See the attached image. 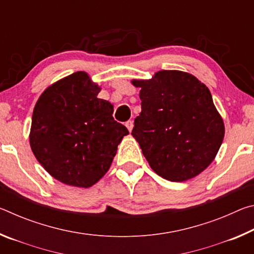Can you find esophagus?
Returning a JSON list of instances; mask_svg holds the SVG:
<instances>
[{"label": "esophagus", "instance_id": "obj_1", "mask_svg": "<svg viewBox=\"0 0 254 254\" xmlns=\"http://www.w3.org/2000/svg\"><path fill=\"white\" fill-rule=\"evenodd\" d=\"M126 127H127V130L128 131H132V128H133V122L132 121H127V122H126Z\"/></svg>", "mask_w": 254, "mask_h": 254}]
</instances>
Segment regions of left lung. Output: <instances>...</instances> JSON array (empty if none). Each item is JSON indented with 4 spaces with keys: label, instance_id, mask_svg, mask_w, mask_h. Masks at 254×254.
Returning a JSON list of instances; mask_svg holds the SVG:
<instances>
[{
    "label": "left lung",
    "instance_id": "left-lung-1",
    "mask_svg": "<svg viewBox=\"0 0 254 254\" xmlns=\"http://www.w3.org/2000/svg\"><path fill=\"white\" fill-rule=\"evenodd\" d=\"M140 87L141 113L131 134L157 175L186 182L212 163L224 139V122L207 86L189 72L160 70Z\"/></svg>",
    "mask_w": 254,
    "mask_h": 254
}]
</instances>
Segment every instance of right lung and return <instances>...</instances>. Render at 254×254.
<instances>
[{"label": "right lung", "mask_w": 254, "mask_h": 254, "mask_svg": "<svg viewBox=\"0 0 254 254\" xmlns=\"http://www.w3.org/2000/svg\"><path fill=\"white\" fill-rule=\"evenodd\" d=\"M101 87L76 71L45 89L32 114L29 141L49 175L88 188L110 169L127 128L114 121L113 105L98 98Z\"/></svg>", "instance_id": "1"}]
</instances>
